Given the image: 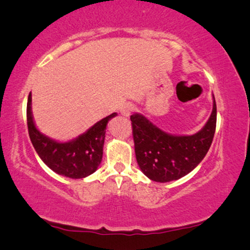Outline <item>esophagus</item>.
Instances as JSON below:
<instances>
[{
    "label": "esophagus",
    "mask_w": 250,
    "mask_h": 250,
    "mask_svg": "<svg viewBox=\"0 0 250 250\" xmlns=\"http://www.w3.org/2000/svg\"><path fill=\"white\" fill-rule=\"evenodd\" d=\"M134 110H135V105L133 104H129V102H127V104H123L121 107L122 115L126 116V117L131 115Z\"/></svg>",
    "instance_id": "1"
}]
</instances>
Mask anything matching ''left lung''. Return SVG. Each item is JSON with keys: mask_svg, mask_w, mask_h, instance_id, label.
<instances>
[{"mask_svg": "<svg viewBox=\"0 0 250 250\" xmlns=\"http://www.w3.org/2000/svg\"><path fill=\"white\" fill-rule=\"evenodd\" d=\"M216 102L206 125L193 135H172L157 127L145 116H131L135 156L150 180L169 182L196 168L210 148L216 128Z\"/></svg>", "mask_w": 250, "mask_h": 250, "instance_id": "left-lung-1", "label": "left lung"}]
</instances>
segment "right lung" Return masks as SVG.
<instances>
[{
	"mask_svg": "<svg viewBox=\"0 0 250 250\" xmlns=\"http://www.w3.org/2000/svg\"><path fill=\"white\" fill-rule=\"evenodd\" d=\"M117 115L107 116L86 132L68 142H57L36 128L32 115V94L27 101V126L30 141L44 164L59 175L83 179L98 169L102 160L105 127Z\"/></svg>",
	"mask_w": 250,
	"mask_h": 250,
	"instance_id": "1",
	"label": "right lung"
}]
</instances>
